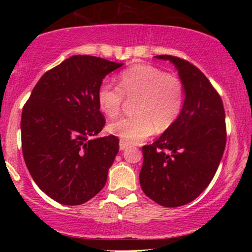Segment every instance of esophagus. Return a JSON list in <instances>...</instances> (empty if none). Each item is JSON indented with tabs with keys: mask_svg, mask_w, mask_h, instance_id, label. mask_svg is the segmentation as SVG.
<instances>
[{
	"mask_svg": "<svg viewBox=\"0 0 252 252\" xmlns=\"http://www.w3.org/2000/svg\"><path fill=\"white\" fill-rule=\"evenodd\" d=\"M127 147H128V144H127L126 142H124V141H120V142H119V149L120 150H122V151L125 150Z\"/></svg>",
	"mask_w": 252,
	"mask_h": 252,
	"instance_id": "34e87169",
	"label": "esophagus"
}]
</instances>
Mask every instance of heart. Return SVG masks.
<instances>
[{
	"instance_id": "b5f03b06",
	"label": "heart",
	"mask_w": 252,
	"mask_h": 252,
	"mask_svg": "<svg viewBox=\"0 0 252 252\" xmlns=\"http://www.w3.org/2000/svg\"><path fill=\"white\" fill-rule=\"evenodd\" d=\"M125 97L135 99L134 116L110 123L108 132L135 144L155 130L165 132L177 122L184 106L185 89L175 75L149 64H135L120 73L119 87L102 82L97 91L98 108L103 115L113 118L119 115Z\"/></svg>"
}]
</instances>
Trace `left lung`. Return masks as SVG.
Returning <instances> with one entry per match:
<instances>
[{
    "label": "left lung",
    "mask_w": 252,
    "mask_h": 252,
    "mask_svg": "<svg viewBox=\"0 0 252 252\" xmlns=\"http://www.w3.org/2000/svg\"><path fill=\"white\" fill-rule=\"evenodd\" d=\"M177 67L185 89L180 116L159 139L142 148L140 185L166 208L188 204L215 177L226 146L225 110L218 93L195 65L159 55Z\"/></svg>",
    "instance_id": "obj_1"
}]
</instances>
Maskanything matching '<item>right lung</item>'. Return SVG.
Segmentation results:
<instances>
[{
    "label": "right lung",
    "instance_id": "add662e5",
    "mask_svg": "<svg viewBox=\"0 0 252 252\" xmlns=\"http://www.w3.org/2000/svg\"><path fill=\"white\" fill-rule=\"evenodd\" d=\"M122 65L75 55L47 71L24 105L26 166L37 187L61 204L80 205L104 187L119 140L94 137L105 125L97 91L105 75Z\"/></svg>",
    "mask_w": 252,
    "mask_h": 252
}]
</instances>
